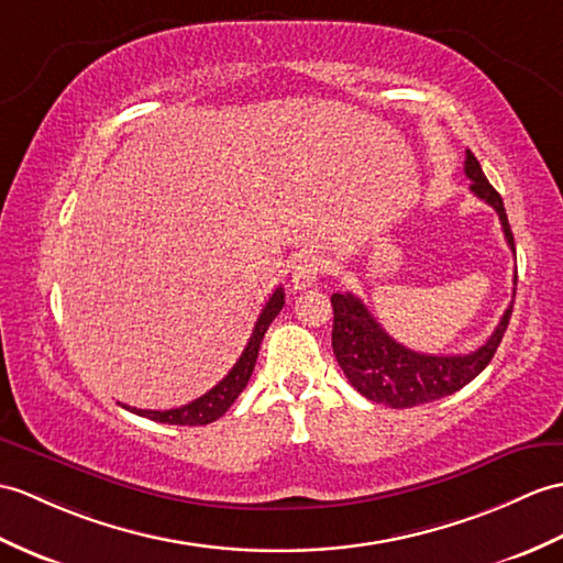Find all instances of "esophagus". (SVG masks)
Instances as JSON below:
<instances>
[{
  "label": "esophagus",
  "mask_w": 563,
  "mask_h": 563,
  "mask_svg": "<svg viewBox=\"0 0 563 563\" xmlns=\"http://www.w3.org/2000/svg\"><path fill=\"white\" fill-rule=\"evenodd\" d=\"M323 258L321 256H313V254H307L297 261V266L292 271V285L295 290H307V287H311L313 283L319 280V276L323 273Z\"/></svg>",
  "instance_id": "esophagus-1"
}]
</instances>
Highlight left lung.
<instances>
[{
  "instance_id": "8db88e82",
  "label": "left lung",
  "mask_w": 563,
  "mask_h": 563,
  "mask_svg": "<svg viewBox=\"0 0 563 563\" xmlns=\"http://www.w3.org/2000/svg\"><path fill=\"white\" fill-rule=\"evenodd\" d=\"M465 175L473 181L470 191L499 213L504 238L511 252H516L514 232L508 225L501 196L489 185L477 158L470 151H465ZM331 305L333 355L345 372L347 382L367 400L398 410L446 398L473 382L492 362L514 311L511 302L504 311L499 325L489 335V341L475 352H470V355H424V352H415L396 343L352 292H335L331 297Z\"/></svg>"
}]
</instances>
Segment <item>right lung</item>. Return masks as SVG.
<instances>
[{
  "mask_svg": "<svg viewBox=\"0 0 563 563\" xmlns=\"http://www.w3.org/2000/svg\"><path fill=\"white\" fill-rule=\"evenodd\" d=\"M283 305H285V290H283V287H276V292L268 297L264 311H261V317L256 319L254 333L250 338V343H246L238 364H234L230 374L222 378V382H218L201 398H196L187 405H181V408H173V410H139V408H129V405H124V408L141 415V417H148V420H153V422H163V424L196 427V424L216 422L218 417L228 412L230 405L238 400V396L246 388V384H250V376L254 372V364H256V357H258L261 341H264V333L268 331V325L273 323V319H276L280 313Z\"/></svg>",
  "mask_w": 563,
  "mask_h": 563,
  "instance_id": "obj_1",
  "label": "right lung"
}]
</instances>
